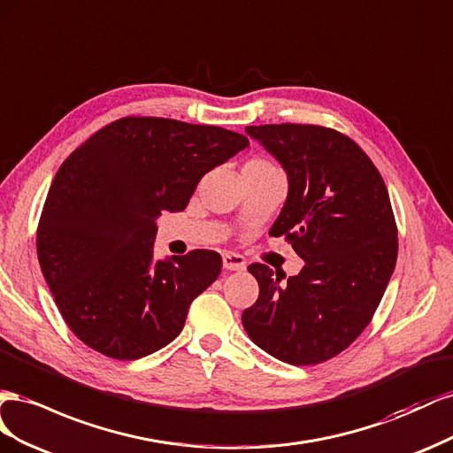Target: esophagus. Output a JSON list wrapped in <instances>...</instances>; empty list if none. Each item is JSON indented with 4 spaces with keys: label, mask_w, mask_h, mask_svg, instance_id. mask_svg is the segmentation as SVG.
<instances>
[{
    "label": "esophagus",
    "mask_w": 453,
    "mask_h": 453,
    "mask_svg": "<svg viewBox=\"0 0 453 453\" xmlns=\"http://www.w3.org/2000/svg\"><path fill=\"white\" fill-rule=\"evenodd\" d=\"M222 265L227 271H242V269H247V260H244L241 254L224 252L222 254Z\"/></svg>",
    "instance_id": "1"
}]
</instances>
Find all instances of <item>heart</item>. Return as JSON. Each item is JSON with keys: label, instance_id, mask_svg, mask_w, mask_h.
<instances>
[{"label": "heart", "instance_id": "b5f03b06", "mask_svg": "<svg viewBox=\"0 0 453 453\" xmlns=\"http://www.w3.org/2000/svg\"><path fill=\"white\" fill-rule=\"evenodd\" d=\"M242 171H275V165L264 157H254L244 163Z\"/></svg>", "mask_w": 453, "mask_h": 453}]
</instances>
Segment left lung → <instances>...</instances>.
I'll list each match as a JSON object with an SVG mask.
<instances>
[{"label":"left lung","mask_w":453,"mask_h":453,"mask_svg":"<svg viewBox=\"0 0 453 453\" xmlns=\"http://www.w3.org/2000/svg\"><path fill=\"white\" fill-rule=\"evenodd\" d=\"M244 131L287 173L288 196L269 235L287 237L305 265L280 284L284 275L252 264L260 296L242 326L282 363H325L368 326L391 280L398 242L389 193L368 155L332 128Z\"/></svg>","instance_id":"8db88e82"}]
</instances>
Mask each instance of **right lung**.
I'll return each mask as SVG.
<instances>
[{
  "label": "right lung",
  "mask_w": 453,
  "mask_h": 453,
  "mask_svg": "<svg viewBox=\"0 0 453 453\" xmlns=\"http://www.w3.org/2000/svg\"><path fill=\"white\" fill-rule=\"evenodd\" d=\"M244 148L247 136L222 127L125 118L62 163L37 227V257L58 311L85 345L136 360L182 332L222 257L193 250L157 260V218L184 211L199 180Z\"/></svg>",
  "instance_id": "obj_1"
}]
</instances>
